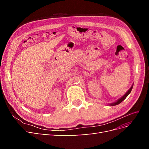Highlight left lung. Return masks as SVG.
Masks as SVG:
<instances>
[{"instance_id":"1","label":"left lung","mask_w":149,"mask_h":149,"mask_svg":"<svg viewBox=\"0 0 149 149\" xmlns=\"http://www.w3.org/2000/svg\"><path fill=\"white\" fill-rule=\"evenodd\" d=\"M132 87H133V86H132L131 88H130L128 90V91H127V93H126L123 97H120V99H119V100H118V101H117L116 102H113V103H111V104H109V105H110V106H116V105L119 104H120L121 102H123V101L125 100V99L126 97H127V96L129 95V94L130 93V92H131Z\"/></svg>"}]
</instances>
